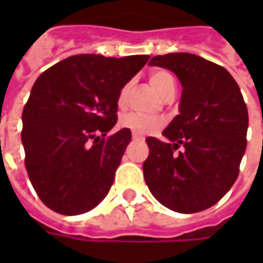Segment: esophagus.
<instances>
[{"label":"esophagus","mask_w":263,"mask_h":263,"mask_svg":"<svg viewBox=\"0 0 263 263\" xmlns=\"http://www.w3.org/2000/svg\"><path fill=\"white\" fill-rule=\"evenodd\" d=\"M132 139H134V141H141V139H143V137L137 135V134H132Z\"/></svg>","instance_id":"obj_1"}]
</instances>
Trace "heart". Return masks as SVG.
I'll return each mask as SVG.
<instances>
[{"instance_id":"obj_1","label":"heart","mask_w":263,"mask_h":263,"mask_svg":"<svg viewBox=\"0 0 263 263\" xmlns=\"http://www.w3.org/2000/svg\"><path fill=\"white\" fill-rule=\"evenodd\" d=\"M149 81H151V86L154 87L156 91L159 92L160 96H163L171 87L175 86V79L171 73H167L166 70H156L154 71L151 77H149ZM128 90H129V86L126 84L124 86V88L121 90L120 97H118V104L120 105H124L126 101V94H128ZM121 125L124 128H128L131 129L132 134H137V135H146V134H151V132L159 129L162 126V122L159 120H155L152 117H145V115L139 114H128L125 117H122L121 120Z\"/></svg>"}]
</instances>
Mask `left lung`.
<instances>
[{
	"instance_id": "obj_1",
	"label": "left lung",
	"mask_w": 263,
	"mask_h": 263,
	"mask_svg": "<svg viewBox=\"0 0 263 263\" xmlns=\"http://www.w3.org/2000/svg\"><path fill=\"white\" fill-rule=\"evenodd\" d=\"M149 66L173 71L183 90L179 115L162 132L167 142L146 138L145 182L167 209L183 214L203 211L237 180L248 131L242 94L224 67L196 54L155 56Z\"/></svg>"
}]
</instances>
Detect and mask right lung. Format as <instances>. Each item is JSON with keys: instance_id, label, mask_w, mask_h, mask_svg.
I'll use <instances>...</instances> for the list:
<instances>
[{"instance_id": "obj_1", "label": "right lung", "mask_w": 263, "mask_h": 263, "mask_svg": "<svg viewBox=\"0 0 263 263\" xmlns=\"http://www.w3.org/2000/svg\"><path fill=\"white\" fill-rule=\"evenodd\" d=\"M148 54H76L39 76L22 111L28 176L39 198L59 214L92 210L108 194L131 131L117 124L118 97Z\"/></svg>"}]
</instances>
